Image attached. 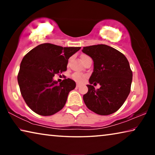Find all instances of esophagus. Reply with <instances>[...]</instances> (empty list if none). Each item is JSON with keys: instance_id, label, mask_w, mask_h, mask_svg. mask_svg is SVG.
Instances as JSON below:
<instances>
[{"instance_id": "esophagus-1", "label": "esophagus", "mask_w": 155, "mask_h": 155, "mask_svg": "<svg viewBox=\"0 0 155 155\" xmlns=\"http://www.w3.org/2000/svg\"><path fill=\"white\" fill-rule=\"evenodd\" d=\"M80 86H81L80 84H77V86H76V87H77V88H78V87H80Z\"/></svg>"}]
</instances>
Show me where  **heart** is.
<instances>
[{"instance_id":"b5f03b06","label":"heart","mask_w":155,"mask_h":155,"mask_svg":"<svg viewBox=\"0 0 155 155\" xmlns=\"http://www.w3.org/2000/svg\"><path fill=\"white\" fill-rule=\"evenodd\" d=\"M87 57L86 55H83L81 57V59L84 58V57ZM72 78L74 79L75 81H77L78 83H82L83 81L86 78V76L82 74H80V73H78V72H75L74 74H72Z\"/></svg>"}]
</instances>
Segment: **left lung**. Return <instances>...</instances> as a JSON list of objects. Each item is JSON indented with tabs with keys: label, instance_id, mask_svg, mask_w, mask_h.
<instances>
[{
	"label": "left lung",
	"instance_id": "1",
	"mask_svg": "<svg viewBox=\"0 0 155 155\" xmlns=\"http://www.w3.org/2000/svg\"><path fill=\"white\" fill-rule=\"evenodd\" d=\"M83 52L94 61V72L87 85L88 91L83 95L87 108L101 115L117 111L130 91L133 72L124 54L105 44L83 47ZM99 83L96 90L91 84Z\"/></svg>",
	"mask_w": 155,
	"mask_h": 155
}]
</instances>
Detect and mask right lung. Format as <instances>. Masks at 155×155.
<instances>
[{
    "label": "right lung",
    "instance_id": "obj_1",
    "mask_svg": "<svg viewBox=\"0 0 155 155\" xmlns=\"http://www.w3.org/2000/svg\"><path fill=\"white\" fill-rule=\"evenodd\" d=\"M80 49L81 47H62L45 43L33 48L24 57L18 82L25 103L32 111L48 116L63 109L76 83L65 78L58 83L53 77L66 71L68 59Z\"/></svg>",
    "mask_w": 155,
    "mask_h": 155
}]
</instances>
